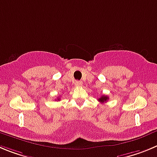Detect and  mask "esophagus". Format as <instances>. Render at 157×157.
Here are the masks:
<instances>
[{
	"label": "esophagus",
	"mask_w": 157,
	"mask_h": 157,
	"mask_svg": "<svg viewBox=\"0 0 157 157\" xmlns=\"http://www.w3.org/2000/svg\"><path fill=\"white\" fill-rule=\"evenodd\" d=\"M75 85L77 86V87H80V86H81L82 85L81 81H78V80H77V81H76L75 82Z\"/></svg>",
	"instance_id": "obj_1"
}]
</instances>
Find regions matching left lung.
<instances>
[{
	"label": "left lung",
	"mask_w": 157,
	"mask_h": 157,
	"mask_svg": "<svg viewBox=\"0 0 157 157\" xmlns=\"http://www.w3.org/2000/svg\"><path fill=\"white\" fill-rule=\"evenodd\" d=\"M109 99V97L107 95H102L101 96V98H98V101H100L101 103H104V102H106Z\"/></svg>",
	"instance_id": "obj_1"
}]
</instances>
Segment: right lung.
<instances>
[{"instance_id":"right-lung-1","label":"right lung","mask_w":157,"mask_h":157,"mask_svg":"<svg viewBox=\"0 0 157 157\" xmlns=\"http://www.w3.org/2000/svg\"><path fill=\"white\" fill-rule=\"evenodd\" d=\"M57 100L59 101V100H60V98H57Z\"/></svg>"}]
</instances>
